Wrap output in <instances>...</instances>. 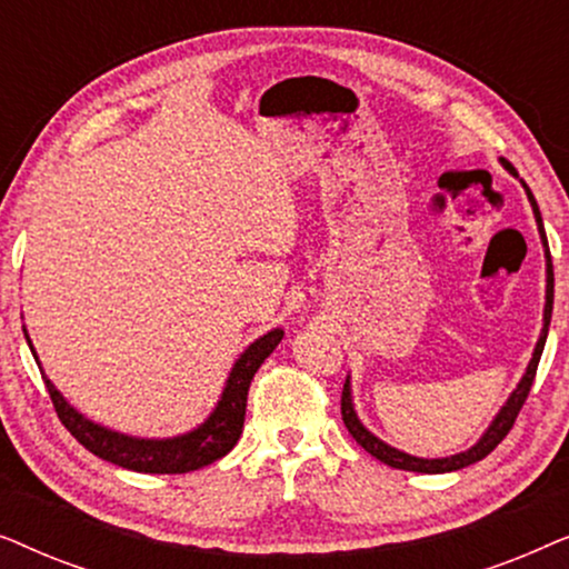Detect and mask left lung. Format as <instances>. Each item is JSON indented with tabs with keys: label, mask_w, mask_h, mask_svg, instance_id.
Here are the masks:
<instances>
[{
	"label": "left lung",
	"mask_w": 569,
	"mask_h": 569,
	"mask_svg": "<svg viewBox=\"0 0 569 569\" xmlns=\"http://www.w3.org/2000/svg\"><path fill=\"white\" fill-rule=\"evenodd\" d=\"M502 166L508 168L512 176H518L516 170H512V166H510L508 160H502ZM523 189L528 193V201H531V207H533V217H536V224H539V236H541V243H543V256H547V306H543V329H541L539 341H536L531 362H528V368L523 372V378H520V383L516 386V391L510 393V399L505 401V407L500 411H497V417L492 419V425L487 427V432L481 435V438L473 442L469 450H463V453H456V456H450V458H417V456L403 453V450H396V448L388 446V442L376 438V435H372L368 427L360 422V417H357L355 403H352V386H349V378H347L345 391H341V419H345L349 435H352V438L360 442V446L368 450L372 458H378L380 463L391 466V469L419 471V473H446V471L466 469V466L481 461V458H487L489 453H492V450L505 440V435L512 430L518 411H520V407H523L526 399H528V391H531V386H533L536 368H539L543 345H547L549 323H551V306H555V271H551V253H549V246H547V232H543L539 204H536L533 193H531V189H528L526 183H523Z\"/></svg>",
	"instance_id": "8db88e82"
}]
</instances>
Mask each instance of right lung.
Returning <instances> with one entry per match:
<instances>
[{
	"label": "right lung",
	"mask_w": 569,
	"mask_h": 569,
	"mask_svg": "<svg viewBox=\"0 0 569 569\" xmlns=\"http://www.w3.org/2000/svg\"><path fill=\"white\" fill-rule=\"evenodd\" d=\"M26 331V329H22ZM284 331L271 329L253 341L251 347L246 349L243 355L238 357L236 365H232L228 383L222 388L220 401L212 415H209L204 422H201L197 430L176 435V438H131V435L108 430L103 425H96L92 419L80 415L72 403H69L64 396L57 391V386L51 383L49 378L43 376V383L49 388V396L53 401V409L61 419V425L72 432L77 442H82L90 453H96L103 461H111L121 469L139 471V473H189L197 471L201 466L214 463L217 458L228 456L232 446H236L240 432H243V419H246V401H248V388H251V380L256 370L261 368V362L274 352L279 341H282ZM28 347L33 352L36 362L38 355L33 345H30V337L26 331ZM41 368V362H38Z\"/></svg>",
	"instance_id": "add662e5"
}]
</instances>
